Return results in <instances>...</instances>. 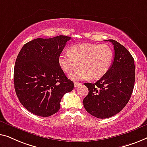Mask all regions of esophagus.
Wrapping results in <instances>:
<instances>
[{
	"label": "esophagus",
	"mask_w": 147,
	"mask_h": 147,
	"mask_svg": "<svg viewBox=\"0 0 147 147\" xmlns=\"http://www.w3.org/2000/svg\"><path fill=\"white\" fill-rule=\"evenodd\" d=\"M82 83L81 82H74V87H78V86H80L81 85Z\"/></svg>",
	"instance_id": "34e87169"
}]
</instances>
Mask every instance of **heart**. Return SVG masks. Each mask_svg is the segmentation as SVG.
<instances>
[{"label": "heart", "mask_w": 147, "mask_h": 147, "mask_svg": "<svg viewBox=\"0 0 147 147\" xmlns=\"http://www.w3.org/2000/svg\"><path fill=\"white\" fill-rule=\"evenodd\" d=\"M113 60V51L109 45L89 43L71 47L69 53L62 52L59 56V64L63 71L71 74L78 65V69L70 78L73 80L97 79L109 71Z\"/></svg>", "instance_id": "1"}]
</instances>
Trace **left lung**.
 <instances>
[{
  "label": "left lung",
  "instance_id": "1",
  "mask_svg": "<svg viewBox=\"0 0 147 147\" xmlns=\"http://www.w3.org/2000/svg\"><path fill=\"white\" fill-rule=\"evenodd\" d=\"M114 61L109 71L95 83H84L88 94L83 100L84 109L98 119L113 117L123 110L130 100L135 80V61L125 47L115 40Z\"/></svg>",
  "mask_w": 147,
  "mask_h": 147
}]
</instances>
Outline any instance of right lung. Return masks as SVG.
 I'll use <instances>...</instances> for the list:
<instances>
[{
	"mask_svg": "<svg viewBox=\"0 0 147 147\" xmlns=\"http://www.w3.org/2000/svg\"><path fill=\"white\" fill-rule=\"evenodd\" d=\"M70 36L36 38L26 43L16 58L14 89L18 100L32 114L47 117L57 113L63 95L74 88L60 67L59 56Z\"/></svg>",
	"mask_w": 147,
	"mask_h": 147,
	"instance_id": "right-lung-1",
	"label": "right lung"
}]
</instances>
